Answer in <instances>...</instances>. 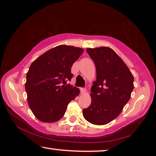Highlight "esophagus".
<instances>
[{"instance_id": "obj_1", "label": "esophagus", "mask_w": 156, "mask_h": 156, "mask_svg": "<svg viewBox=\"0 0 156 156\" xmlns=\"http://www.w3.org/2000/svg\"><path fill=\"white\" fill-rule=\"evenodd\" d=\"M80 91H81V94H84L87 92V89L85 88H80Z\"/></svg>"}]
</instances>
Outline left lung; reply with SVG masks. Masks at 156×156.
<instances>
[{
    "label": "left lung",
    "mask_w": 156,
    "mask_h": 156,
    "mask_svg": "<svg viewBox=\"0 0 156 156\" xmlns=\"http://www.w3.org/2000/svg\"><path fill=\"white\" fill-rule=\"evenodd\" d=\"M87 52L94 62L97 80L91 89V103L83 109V116L92 124L105 125L116 119L129 101L133 76L112 49L87 48Z\"/></svg>",
    "instance_id": "1"
}]
</instances>
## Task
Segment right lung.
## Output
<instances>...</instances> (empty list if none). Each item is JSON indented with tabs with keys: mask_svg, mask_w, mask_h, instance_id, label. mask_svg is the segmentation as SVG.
Wrapping results in <instances>:
<instances>
[{
	"mask_svg": "<svg viewBox=\"0 0 156 156\" xmlns=\"http://www.w3.org/2000/svg\"><path fill=\"white\" fill-rule=\"evenodd\" d=\"M84 50L62 44L37 57L29 68L25 91L32 112L38 120L52 123L62 118L68 104L80 91L67 84L73 74L71 68Z\"/></svg>",
	"mask_w": 156,
	"mask_h": 156,
	"instance_id": "right-lung-1",
	"label": "right lung"
}]
</instances>
